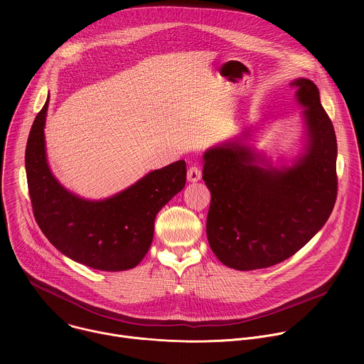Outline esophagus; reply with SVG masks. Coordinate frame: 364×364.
<instances>
[{"instance_id": "34e87169", "label": "esophagus", "mask_w": 364, "mask_h": 364, "mask_svg": "<svg viewBox=\"0 0 364 364\" xmlns=\"http://www.w3.org/2000/svg\"><path fill=\"white\" fill-rule=\"evenodd\" d=\"M200 178H201V170L198 167H196V166L190 167L188 171H187V180L191 181V183H196Z\"/></svg>"}]
</instances>
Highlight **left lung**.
Listing matches in <instances>:
<instances>
[{
	"mask_svg": "<svg viewBox=\"0 0 364 364\" xmlns=\"http://www.w3.org/2000/svg\"><path fill=\"white\" fill-rule=\"evenodd\" d=\"M291 86L308 136L292 167H272L239 139L203 155V180L212 194L207 239L219 261L237 271L291 257L326 225L337 198V139L318 87L304 77Z\"/></svg>",
	"mask_w": 364,
	"mask_h": 364,
	"instance_id": "left-lung-1",
	"label": "left lung"
}]
</instances>
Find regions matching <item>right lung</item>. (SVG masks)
Returning a JSON list of instances; mask_svg holds the SVG:
<instances>
[{
    "label": "right lung",
    "mask_w": 364,
    "mask_h": 364,
    "mask_svg": "<svg viewBox=\"0 0 364 364\" xmlns=\"http://www.w3.org/2000/svg\"><path fill=\"white\" fill-rule=\"evenodd\" d=\"M47 107L48 97L26 148L27 184L38 228L75 262L107 272L135 268L151 246L155 216L186 186V161L154 170L109 198L85 200L66 190L48 168Z\"/></svg>",
    "instance_id": "obj_1"
}]
</instances>
